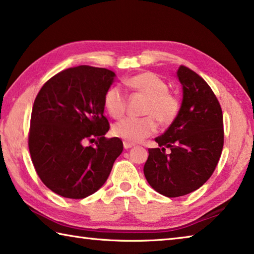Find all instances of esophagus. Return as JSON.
I'll return each instance as SVG.
<instances>
[{
    "mask_svg": "<svg viewBox=\"0 0 254 254\" xmlns=\"http://www.w3.org/2000/svg\"><path fill=\"white\" fill-rule=\"evenodd\" d=\"M123 145H124V149L127 150V149H131L132 147H134V144L133 143H130V142H127V141H124L123 142Z\"/></svg>",
    "mask_w": 254,
    "mask_h": 254,
    "instance_id": "1",
    "label": "esophagus"
}]
</instances>
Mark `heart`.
<instances>
[{
	"label": "heart",
	"mask_w": 254,
	"mask_h": 254,
	"mask_svg": "<svg viewBox=\"0 0 254 254\" xmlns=\"http://www.w3.org/2000/svg\"><path fill=\"white\" fill-rule=\"evenodd\" d=\"M128 89L147 96L143 113L144 118H126L114 124L113 134L136 143L157 131L156 117L161 124H169L177 117L179 102L168 92L169 86L160 76L151 71H144L124 80ZM104 106L113 118H120L126 110V96L118 86H111L104 94Z\"/></svg>",
	"instance_id": "obj_1"
}]
</instances>
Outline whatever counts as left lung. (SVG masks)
I'll list each match as a JSON object with an SVG mask.
<instances>
[{
  "label": "left lung",
  "instance_id": "obj_1",
  "mask_svg": "<svg viewBox=\"0 0 254 254\" xmlns=\"http://www.w3.org/2000/svg\"><path fill=\"white\" fill-rule=\"evenodd\" d=\"M177 78L182 105L170 127L156 137L161 149H149L143 168L150 186L167 197L187 195L203 186L216 168L224 143L222 109L208 84L185 66L179 67Z\"/></svg>",
  "mask_w": 254,
  "mask_h": 254
}]
</instances>
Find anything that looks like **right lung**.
<instances>
[{
    "label": "right lung",
    "mask_w": 254,
    "mask_h": 254,
    "mask_svg": "<svg viewBox=\"0 0 254 254\" xmlns=\"http://www.w3.org/2000/svg\"><path fill=\"white\" fill-rule=\"evenodd\" d=\"M117 75L105 68H68L42 86L34 100L29 150L38 176L50 190L80 199L97 191L123 151L106 139L104 94ZM91 140L95 146H86Z\"/></svg>",
    "instance_id": "add662e5"
}]
</instances>
